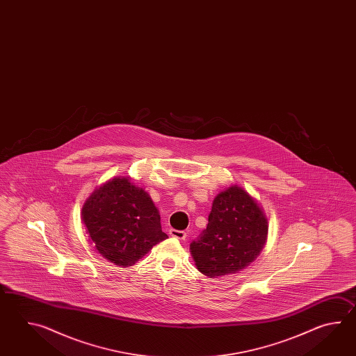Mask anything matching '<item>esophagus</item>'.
Returning <instances> with one entry per match:
<instances>
[{
    "instance_id": "34e87169",
    "label": "esophagus",
    "mask_w": 356,
    "mask_h": 356,
    "mask_svg": "<svg viewBox=\"0 0 356 356\" xmlns=\"http://www.w3.org/2000/svg\"><path fill=\"white\" fill-rule=\"evenodd\" d=\"M169 234L170 236H173L175 239H179V241H184L186 239V233L184 232H181V230H175V229H170L169 230Z\"/></svg>"
}]
</instances>
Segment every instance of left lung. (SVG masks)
<instances>
[{
    "label": "left lung",
    "mask_w": 356,
    "mask_h": 356,
    "mask_svg": "<svg viewBox=\"0 0 356 356\" xmlns=\"http://www.w3.org/2000/svg\"><path fill=\"white\" fill-rule=\"evenodd\" d=\"M267 233V218L257 201L232 186L215 197L207 227L189 250L198 271L212 279L250 265L265 247Z\"/></svg>",
    "instance_id": "1"
}]
</instances>
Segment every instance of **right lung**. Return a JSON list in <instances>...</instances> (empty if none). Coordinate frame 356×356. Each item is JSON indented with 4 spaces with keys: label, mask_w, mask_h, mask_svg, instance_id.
<instances>
[{
    "label": "right lung",
    "mask_w": 356,
    "mask_h": 356,
    "mask_svg": "<svg viewBox=\"0 0 356 356\" xmlns=\"http://www.w3.org/2000/svg\"><path fill=\"white\" fill-rule=\"evenodd\" d=\"M81 216L99 253L122 267L135 265L168 238L152 197L129 177H115L95 189L85 201Z\"/></svg>",
    "instance_id": "add662e5"
}]
</instances>
